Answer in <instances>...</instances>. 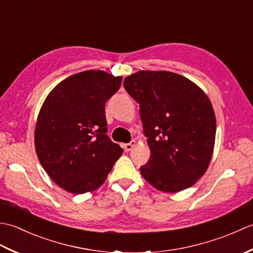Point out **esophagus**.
<instances>
[{
  "label": "esophagus",
  "instance_id": "obj_1",
  "mask_svg": "<svg viewBox=\"0 0 253 253\" xmlns=\"http://www.w3.org/2000/svg\"><path fill=\"white\" fill-rule=\"evenodd\" d=\"M136 146V141L135 140H132L131 142H129V143H125V144H123V148H124V150H125L126 152H128V151H130V150Z\"/></svg>",
  "mask_w": 253,
  "mask_h": 253
}]
</instances>
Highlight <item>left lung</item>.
Listing matches in <instances>:
<instances>
[{
  "instance_id": "8db88e82",
  "label": "left lung",
  "mask_w": 253,
  "mask_h": 253,
  "mask_svg": "<svg viewBox=\"0 0 253 253\" xmlns=\"http://www.w3.org/2000/svg\"><path fill=\"white\" fill-rule=\"evenodd\" d=\"M139 103L150 159L141 175L155 189L175 193L206 173L215 143L216 118L204 91L181 75L140 71L124 79Z\"/></svg>"
}]
</instances>
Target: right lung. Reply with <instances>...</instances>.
<instances>
[{"label":"right lung","instance_id":"1","mask_svg":"<svg viewBox=\"0 0 253 253\" xmlns=\"http://www.w3.org/2000/svg\"><path fill=\"white\" fill-rule=\"evenodd\" d=\"M123 78L85 71L64 79L47 94L35 129L36 152L55 184L75 195L105 181L123 153L106 135L105 103Z\"/></svg>","mask_w":253,"mask_h":253}]
</instances>
